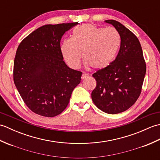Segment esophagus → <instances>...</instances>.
<instances>
[{
  "label": "esophagus",
  "mask_w": 160,
  "mask_h": 160,
  "mask_svg": "<svg viewBox=\"0 0 160 160\" xmlns=\"http://www.w3.org/2000/svg\"><path fill=\"white\" fill-rule=\"evenodd\" d=\"M88 77V74L87 73H84L82 75V77H81V78H82V80H84V79H85L86 78H87Z\"/></svg>",
  "instance_id": "34e87169"
}]
</instances>
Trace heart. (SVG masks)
Listing matches in <instances>:
<instances>
[{
	"label": "heart",
	"mask_w": 160,
	"mask_h": 160,
	"mask_svg": "<svg viewBox=\"0 0 160 160\" xmlns=\"http://www.w3.org/2000/svg\"><path fill=\"white\" fill-rule=\"evenodd\" d=\"M120 45V36L114 28L85 24L73 32L72 38L64 40L61 52L72 69L80 67L82 58L96 69H103L113 62Z\"/></svg>",
	"instance_id": "obj_1"
}]
</instances>
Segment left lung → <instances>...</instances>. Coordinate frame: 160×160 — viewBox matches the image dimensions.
<instances>
[{"label": "left lung", "instance_id": "1", "mask_svg": "<svg viewBox=\"0 0 160 160\" xmlns=\"http://www.w3.org/2000/svg\"><path fill=\"white\" fill-rule=\"evenodd\" d=\"M105 22L118 32L120 48L109 66L93 74L97 85L91 98L101 111L117 114L130 108L140 96L147 67L137 36L116 20Z\"/></svg>", "mask_w": 160, "mask_h": 160}]
</instances>
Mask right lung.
<instances>
[{
    "label": "right lung",
    "mask_w": 160,
    "mask_h": 160,
    "mask_svg": "<svg viewBox=\"0 0 160 160\" xmlns=\"http://www.w3.org/2000/svg\"><path fill=\"white\" fill-rule=\"evenodd\" d=\"M78 22L46 25L24 38L13 63L14 84L30 110L52 118L65 109L82 72L70 69L63 60L60 40Z\"/></svg>",
    "instance_id": "right-lung-1"
}]
</instances>
